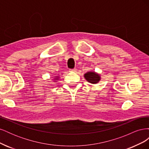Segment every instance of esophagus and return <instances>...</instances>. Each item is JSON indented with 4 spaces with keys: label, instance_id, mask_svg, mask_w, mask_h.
I'll return each instance as SVG.
<instances>
[{
    "label": "esophagus",
    "instance_id": "34e87169",
    "mask_svg": "<svg viewBox=\"0 0 149 149\" xmlns=\"http://www.w3.org/2000/svg\"><path fill=\"white\" fill-rule=\"evenodd\" d=\"M76 71H77V70H76V68H74V69H70V72H76Z\"/></svg>",
    "mask_w": 149,
    "mask_h": 149
}]
</instances>
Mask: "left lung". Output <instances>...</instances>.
Listing matches in <instances>:
<instances>
[{
    "mask_svg": "<svg viewBox=\"0 0 149 149\" xmlns=\"http://www.w3.org/2000/svg\"><path fill=\"white\" fill-rule=\"evenodd\" d=\"M84 78L88 81L91 84H97L101 80L100 75L96 73V72L93 71H89L85 73Z\"/></svg>",
    "mask_w": 149,
    "mask_h": 149,
    "instance_id": "obj_1",
    "label": "left lung"
}]
</instances>
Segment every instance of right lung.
<instances>
[{
    "instance_id": "1",
    "label": "right lung",
    "mask_w": 149,
    "mask_h": 149,
    "mask_svg": "<svg viewBox=\"0 0 149 149\" xmlns=\"http://www.w3.org/2000/svg\"><path fill=\"white\" fill-rule=\"evenodd\" d=\"M58 76H57V78H55V79H55H55H58Z\"/></svg>"
}]
</instances>
